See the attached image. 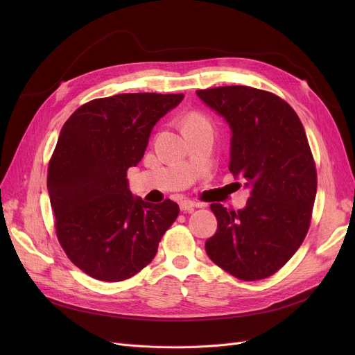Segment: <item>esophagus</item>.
<instances>
[{"label": "esophagus", "instance_id": "obj_1", "mask_svg": "<svg viewBox=\"0 0 355 355\" xmlns=\"http://www.w3.org/2000/svg\"><path fill=\"white\" fill-rule=\"evenodd\" d=\"M194 207H198V204H196L194 201L191 200H182L180 202V209L181 211H185V213H191L194 210Z\"/></svg>", "mask_w": 355, "mask_h": 355}]
</instances>
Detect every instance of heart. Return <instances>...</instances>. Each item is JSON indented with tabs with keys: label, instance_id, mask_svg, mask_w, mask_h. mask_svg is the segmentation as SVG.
Here are the masks:
<instances>
[{
	"label": "heart",
	"instance_id": "b5f03b06",
	"mask_svg": "<svg viewBox=\"0 0 355 355\" xmlns=\"http://www.w3.org/2000/svg\"><path fill=\"white\" fill-rule=\"evenodd\" d=\"M182 126H184V129L185 128H197V126H210V121L207 119L206 115H202V114H200V112L193 110V112H189V114L185 115Z\"/></svg>",
	"mask_w": 355,
	"mask_h": 355
}]
</instances>
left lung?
Here are the masks:
<instances>
[{"mask_svg":"<svg viewBox=\"0 0 355 355\" xmlns=\"http://www.w3.org/2000/svg\"><path fill=\"white\" fill-rule=\"evenodd\" d=\"M232 129L230 171L252 193L243 210L210 209L217 232L206 252L240 281L276 273L300 249L311 226L316 168L304 125L289 103L250 86L197 90Z\"/></svg>","mask_w":355,"mask_h":355,"instance_id":"left-lung-1","label":"left lung"}]
</instances>
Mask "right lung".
<instances>
[{"mask_svg":"<svg viewBox=\"0 0 355 355\" xmlns=\"http://www.w3.org/2000/svg\"><path fill=\"white\" fill-rule=\"evenodd\" d=\"M182 93H121L93 99L66 121L47 170L59 243L73 265L103 282H121L155 257L178 204L134 198L128 168L144 157L154 125Z\"/></svg>","mask_w":355,"mask_h":355,"instance_id":"1","label":"right lung"}]
</instances>
